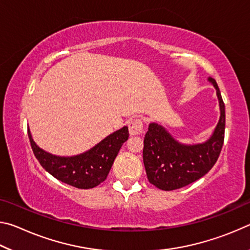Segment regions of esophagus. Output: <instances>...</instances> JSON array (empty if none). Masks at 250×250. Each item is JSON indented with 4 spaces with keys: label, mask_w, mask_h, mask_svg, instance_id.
<instances>
[{
    "label": "esophagus",
    "mask_w": 250,
    "mask_h": 250,
    "mask_svg": "<svg viewBox=\"0 0 250 250\" xmlns=\"http://www.w3.org/2000/svg\"><path fill=\"white\" fill-rule=\"evenodd\" d=\"M129 126V133L131 135L140 134L143 130V121L141 119H131L128 124Z\"/></svg>",
    "instance_id": "esophagus-1"
}]
</instances>
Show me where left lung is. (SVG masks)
<instances>
[{
    "label": "left lung",
    "mask_w": 250,
    "mask_h": 250,
    "mask_svg": "<svg viewBox=\"0 0 250 250\" xmlns=\"http://www.w3.org/2000/svg\"><path fill=\"white\" fill-rule=\"evenodd\" d=\"M221 117L211 137L204 143L182 145L162 125L150 124L145 137L143 163L147 180L163 191H173L193 183L208 172L221 153L225 135V104L216 82Z\"/></svg>",
    "instance_id": "1"
}]
</instances>
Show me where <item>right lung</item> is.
I'll list each match as a JSON object with an SVG mask.
<instances>
[{"instance_id": "1", "label": "right lung", "mask_w": 250, "mask_h": 250, "mask_svg": "<svg viewBox=\"0 0 250 250\" xmlns=\"http://www.w3.org/2000/svg\"><path fill=\"white\" fill-rule=\"evenodd\" d=\"M34 155L41 166L55 179L77 188H92L107 179L118 152L128 140V126L108 135L84 153L75 156H57L48 153L34 142L27 129Z\"/></svg>"}]
</instances>
